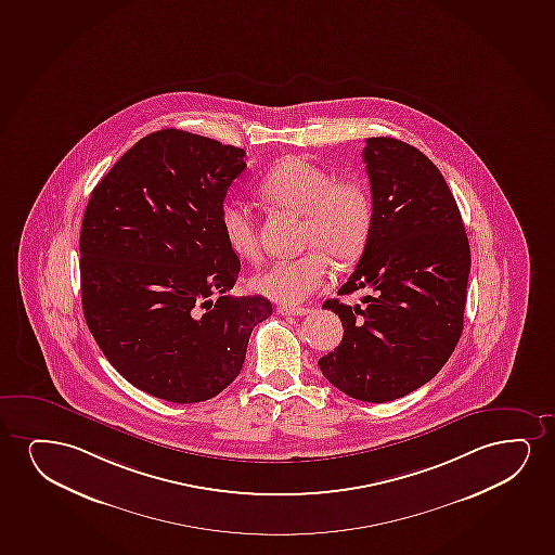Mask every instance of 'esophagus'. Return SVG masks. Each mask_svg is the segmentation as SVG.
Here are the masks:
<instances>
[{
	"mask_svg": "<svg viewBox=\"0 0 555 555\" xmlns=\"http://www.w3.org/2000/svg\"><path fill=\"white\" fill-rule=\"evenodd\" d=\"M276 312L282 317H305V314H309L310 309H305V307H279Z\"/></svg>",
	"mask_w": 555,
	"mask_h": 555,
	"instance_id": "1",
	"label": "esophagus"
}]
</instances>
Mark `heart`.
I'll return each mask as SVG.
<instances>
[{"label":"heart","mask_w":555,"mask_h":555,"mask_svg":"<svg viewBox=\"0 0 555 555\" xmlns=\"http://www.w3.org/2000/svg\"><path fill=\"white\" fill-rule=\"evenodd\" d=\"M259 192L282 209L305 217L302 238L309 253L276 259L253 279V288L271 301L296 307L322 288L330 258L352 263L367 245L375 207L358 180H337L307 158L288 156L274 164L259 182ZM223 241L238 259L259 258L258 220L250 205L228 202L220 210Z\"/></svg>","instance_id":"b5f03b06"}]
</instances>
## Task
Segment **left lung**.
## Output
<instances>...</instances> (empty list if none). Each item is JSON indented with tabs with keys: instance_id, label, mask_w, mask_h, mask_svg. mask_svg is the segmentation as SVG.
<instances>
[{
	"instance_id": "obj_1",
	"label": "left lung",
	"mask_w": 555,
	"mask_h": 555,
	"mask_svg": "<svg viewBox=\"0 0 555 555\" xmlns=\"http://www.w3.org/2000/svg\"><path fill=\"white\" fill-rule=\"evenodd\" d=\"M375 222L338 296L369 289L363 305L327 299L345 335L320 358L346 396L386 403L439 373L463 332L470 248L447 180L416 146L393 138L363 149Z\"/></svg>"
}]
</instances>
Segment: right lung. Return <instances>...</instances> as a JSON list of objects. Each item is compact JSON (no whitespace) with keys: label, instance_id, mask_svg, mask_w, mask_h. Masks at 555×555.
Segmentation results:
<instances>
[{"label":"right lung","instance_id":"right-lung-1","mask_svg":"<svg viewBox=\"0 0 555 555\" xmlns=\"http://www.w3.org/2000/svg\"><path fill=\"white\" fill-rule=\"evenodd\" d=\"M245 151L190 131L133 144L90 195L80 228V296L88 330L135 388L199 403L245 363L266 297L225 296L241 261L220 210Z\"/></svg>","mask_w":555,"mask_h":555}]
</instances>
